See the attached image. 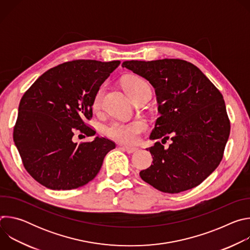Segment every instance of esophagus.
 <instances>
[{
    "label": "esophagus",
    "instance_id": "obj_1",
    "mask_svg": "<svg viewBox=\"0 0 250 250\" xmlns=\"http://www.w3.org/2000/svg\"><path fill=\"white\" fill-rule=\"evenodd\" d=\"M123 148L127 152V153H133L135 151H137L136 147H131V146H123Z\"/></svg>",
    "mask_w": 250,
    "mask_h": 250
}]
</instances>
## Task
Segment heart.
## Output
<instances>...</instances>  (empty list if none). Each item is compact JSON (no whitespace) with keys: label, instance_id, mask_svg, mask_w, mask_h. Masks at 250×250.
I'll return each instance as SVG.
<instances>
[{"label":"heart","instance_id":"heart-1","mask_svg":"<svg viewBox=\"0 0 250 250\" xmlns=\"http://www.w3.org/2000/svg\"><path fill=\"white\" fill-rule=\"evenodd\" d=\"M123 86L126 94L131 98V100L146 91L150 92L148 84L140 77L128 76L123 81ZM104 87H101L95 94L93 99V109L98 110L101 105ZM147 128V125L144 120H134L130 122H112L104 128L106 135L125 144H133L135 142L141 132H144Z\"/></svg>","mask_w":250,"mask_h":250}]
</instances>
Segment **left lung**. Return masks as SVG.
<instances>
[{
	"label": "left lung",
	"instance_id": "obj_1",
	"mask_svg": "<svg viewBox=\"0 0 250 250\" xmlns=\"http://www.w3.org/2000/svg\"><path fill=\"white\" fill-rule=\"evenodd\" d=\"M123 67L146 78L155 89L158 112L147 150L153 161L139 172L141 179L170 194L200 185L219 166L230 124L221 92L194 64L181 59L125 61Z\"/></svg>",
	"mask_w": 250,
	"mask_h": 250
}]
</instances>
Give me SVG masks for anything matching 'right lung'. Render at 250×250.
Listing matches in <instances>:
<instances>
[{"instance_id": "right-lung-1", "label": "right lung", "mask_w": 250, "mask_h": 250, "mask_svg": "<svg viewBox=\"0 0 250 250\" xmlns=\"http://www.w3.org/2000/svg\"><path fill=\"white\" fill-rule=\"evenodd\" d=\"M121 61L74 60L47 70L23 94L14 141L28 174L52 190L76 189L93 180L112 140L96 136L78 145L75 133L96 131L86 125L93 116L96 92Z\"/></svg>"}]
</instances>
